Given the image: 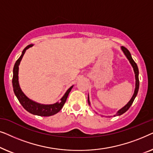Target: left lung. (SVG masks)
Listing matches in <instances>:
<instances>
[{"label": "left lung", "instance_id": "left-lung-1", "mask_svg": "<svg viewBox=\"0 0 153 153\" xmlns=\"http://www.w3.org/2000/svg\"><path fill=\"white\" fill-rule=\"evenodd\" d=\"M121 50H122V51L124 53L125 56H126V58L128 59V60L130 62L131 67L133 68V70H134V74H135V80H136V83H135V89H134V94L132 95V97L130 99V100L127 102V104L126 105H125L123 106V108H121L120 109H119L118 111L116 114L114 115V116H120V115H122L124 114L127 111V110L129 109V107H130L131 104H132L134 100L135 97H137V93H138V91H139V69H138V66L136 62H134V60L132 59V57H131V53L129 51V50L127 49V48H125V47H121ZM88 102L89 105L91 106V102H90V100H89V95H88ZM96 114H97V112H95ZM106 117H108V118H110V116H106Z\"/></svg>", "mask_w": 153, "mask_h": 153}]
</instances>
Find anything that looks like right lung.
<instances>
[{
  "mask_svg": "<svg viewBox=\"0 0 153 153\" xmlns=\"http://www.w3.org/2000/svg\"><path fill=\"white\" fill-rule=\"evenodd\" d=\"M33 45H29L23 50L22 55L19 59L16 60L15 64H14L13 69V78H12V86H13L14 93L15 94L16 97H17L20 104H22L23 107L26 109L27 111L33 115H37L39 116H51L53 115L57 114L61 110L62 106L65 103L67 98L68 97L69 93H70L71 90L74 86V85H72L65 95L62 96V97L60 99L59 102H56V103L52 104H39L38 102H36L33 100L29 99L25 94L23 93V91L21 89L19 83V66L20 62L22 61V59L24 56L25 52L30 47H32Z\"/></svg>",
  "mask_w": 153,
  "mask_h": 153,
  "instance_id": "obj_1",
  "label": "right lung"
}]
</instances>
